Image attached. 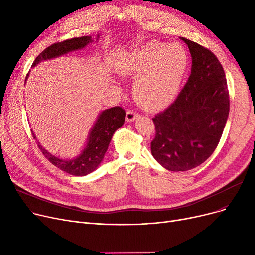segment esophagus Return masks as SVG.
I'll use <instances>...</instances> for the list:
<instances>
[{"label":"esophagus","mask_w":255,"mask_h":255,"mask_svg":"<svg viewBox=\"0 0 255 255\" xmlns=\"http://www.w3.org/2000/svg\"><path fill=\"white\" fill-rule=\"evenodd\" d=\"M137 117H138V114L133 110H128L127 113H126V121H127V122H132V121H134Z\"/></svg>","instance_id":"1"}]
</instances>
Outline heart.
<instances>
[{"label":"heart","instance_id":"b5f03b06","mask_svg":"<svg viewBox=\"0 0 255 255\" xmlns=\"http://www.w3.org/2000/svg\"><path fill=\"white\" fill-rule=\"evenodd\" d=\"M188 66V56L180 44L151 41L127 58L122 71L137 78L133 88L136 101L157 110L175 97Z\"/></svg>","mask_w":255,"mask_h":255}]
</instances>
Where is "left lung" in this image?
<instances>
[{
  "instance_id": "obj_1",
  "label": "left lung",
  "mask_w": 255,
  "mask_h": 255,
  "mask_svg": "<svg viewBox=\"0 0 255 255\" xmlns=\"http://www.w3.org/2000/svg\"><path fill=\"white\" fill-rule=\"evenodd\" d=\"M192 57L191 74L166 110L153 118L155 137L151 152L171 171H185L202 163L217 148L230 113V94L223 67L214 53L181 38Z\"/></svg>"
}]
</instances>
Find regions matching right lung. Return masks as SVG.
<instances>
[{"label":"right lung","mask_w":255,"mask_h":255,"mask_svg":"<svg viewBox=\"0 0 255 255\" xmlns=\"http://www.w3.org/2000/svg\"><path fill=\"white\" fill-rule=\"evenodd\" d=\"M91 41L92 38L90 36H83L66 39L61 42L53 43L40 52V55L35 59L32 66H36L41 61L53 59L65 55L69 51L83 48ZM29 74H26V77ZM125 115L126 113L124 109L121 106H115L110 110L103 111L96 121L95 125L92 128L85 150L73 160H63L49 154L40 145L39 142H37L38 146L48 161L61 170L72 176H86L95 170L101 163L115 131L124 124ZM32 134L33 137L36 138L34 133Z\"/></svg>","instance_id":"1"}]
</instances>
